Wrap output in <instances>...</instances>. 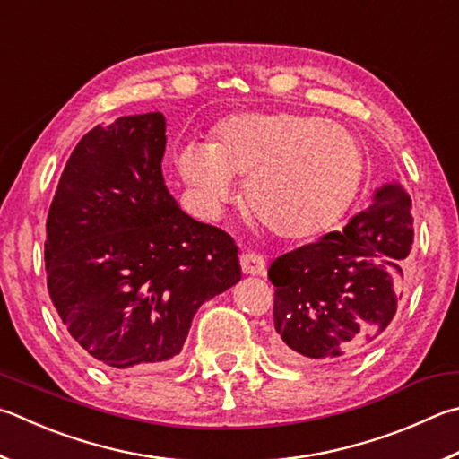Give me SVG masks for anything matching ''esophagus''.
<instances>
[{"mask_svg": "<svg viewBox=\"0 0 459 459\" xmlns=\"http://www.w3.org/2000/svg\"><path fill=\"white\" fill-rule=\"evenodd\" d=\"M240 269H243L245 274L261 277V274H264V258L255 253H245L240 256Z\"/></svg>", "mask_w": 459, "mask_h": 459, "instance_id": "esophagus-1", "label": "esophagus"}]
</instances>
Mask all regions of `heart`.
<instances>
[{"mask_svg": "<svg viewBox=\"0 0 459 459\" xmlns=\"http://www.w3.org/2000/svg\"><path fill=\"white\" fill-rule=\"evenodd\" d=\"M178 174L211 216L247 178L251 212L282 238H311L351 208L365 177V152L351 132L321 116L237 114L216 126L211 146L178 148Z\"/></svg>", "mask_w": 459, "mask_h": 459, "instance_id": "obj_1", "label": "heart"}]
</instances>
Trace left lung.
Wrapping results in <instances>:
<instances>
[{
    "instance_id": "8db88e82",
    "label": "left lung",
    "mask_w": 459,
    "mask_h": 459,
    "mask_svg": "<svg viewBox=\"0 0 459 459\" xmlns=\"http://www.w3.org/2000/svg\"><path fill=\"white\" fill-rule=\"evenodd\" d=\"M411 201L397 180L369 206L311 245L274 258L273 349L287 363H339L375 343L402 299L413 243Z\"/></svg>"
}]
</instances>
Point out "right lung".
I'll return each instance as SVG.
<instances>
[{
  "label": "right lung",
  "mask_w": 459,
  "mask_h": 459,
  "mask_svg": "<svg viewBox=\"0 0 459 459\" xmlns=\"http://www.w3.org/2000/svg\"><path fill=\"white\" fill-rule=\"evenodd\" d=\"M162 112L98 124L74 148L48 212L56 311L80 347L122 371L172 361L201 305L240 281L235 240L166 188Z\"/></svg>",
  "instance_id": "add662e5"
}]
</instances>
